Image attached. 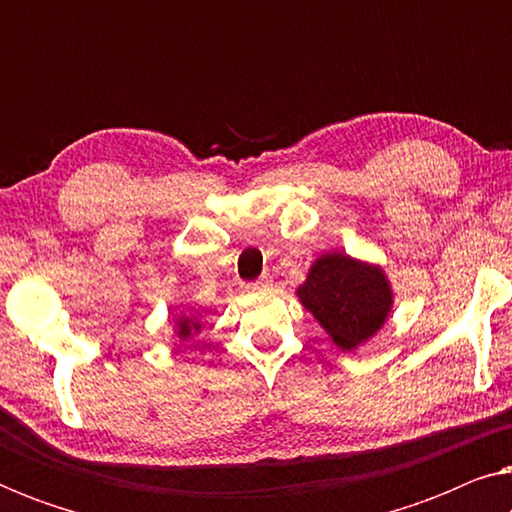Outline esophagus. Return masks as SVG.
<instances>
[{"mask_svg": "<svg viewBox=\"0 0 512 512\" xmlns=\"http://www.w3.org/2000/svg\"><path fill=\"white\" fill-rule=\"evenodd\" d=\"M270 286H272V277L270 275H263V277H258L256 282L244 284V289H247V291H268Z\"/></svg>", "mask_w": 512, "mask_h": 512, "instance_id": "obj_1", "label": "esophagus"}]
</instances>
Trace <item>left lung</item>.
Instances as JSON below:
<instances>
[{
  "mask_svg": "<svg viewBox=\"0 0 512 512\" xmlns=\"http://www.w3.org/2000/svg\"><path fill=\"white\" fill-rule=\"evenodd\" d=\"M296 293L342 352H354L373 338L394 305V291L380 265L342 251L321 254Z\"/></svg>",
  "mask_w": 512,
  "mask_h": 512,
  "instance_id": "1",
  "label": "left lung"
}]
</instances>
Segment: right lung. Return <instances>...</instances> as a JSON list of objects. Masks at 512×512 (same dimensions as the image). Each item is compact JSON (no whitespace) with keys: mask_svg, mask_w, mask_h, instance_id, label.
Masks as SVG:
<instances>
[{"mask_svg":"<svg viewBox=\"0 0 512 512\" xmlns=\"http://www.w3.org/2000/svg\"><path fill=\"white\" fill-rule=\"evenodd\" d=\"M200 328H202V324L195 314H179L177 324H174V333H177V338L181 342H186V340H191L195 333H200Z\"/></svg>","mask_w":512,"mask_h":512,"instance_id":"add662e5","label":"right lung"}]
</instances>
